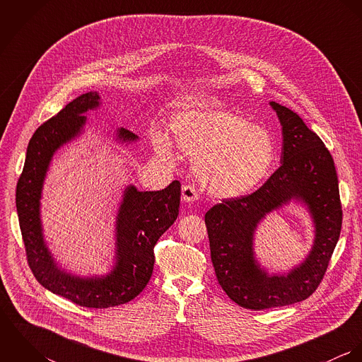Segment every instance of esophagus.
<instances>
[{"instance_id": "34e87169", "label": "esophagus", "mask_w": 362, "mask_h": 362, "mask_svg": "<svg viewBox=\"0 0 362 362\" xmlns=\"http://www.w3.org/2000/svg\"><path fill=\"white\" fill-rule=\"evenodd\" d=\"M181 199H182V202L191 204V202H194V201H198V199H199V195H198V192L195 191V188H194L192 185H184V187H182Z\"/></svg>"}]
</instances>
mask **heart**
I'll use <instances>...</instances> for the list:
<instances>
[{
	"label": "heart",
	"mask_w": 362,
	"mask_h": 362,
	"mask_svg": "<svg viewBox=\"0 0 362 362\" xmlns=\"http://www.w3.org/2000/svg\"><path fill=\"white\" fill-rule=\"evenodd\" d=\"M173 139L194 158V171L211 197L235 199L255 191L269 177L277 146L267 129L248 117L206 104L178 110L171 119ZM157 155L174 160V144L165 132H156Z\"/></svg>",
	"instance_id": "b5f03b06"
}]
</instances>
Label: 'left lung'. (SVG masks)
Returning <instances> with one entry per match:
<instances>
[{"mask_svg":"<svg viewBox=\"0 0 362 362\" xmlns=\"http://www.w3.org/2000/svg\"><path fill=\"white\" fill-rule=\"evenodd\" d=\"M270 105L281 124V165L254 194L223 199L205 214L216 277L226 294L247 310L291 305L312 296L339 241L343 218L332 155L297 112L276 102ZM291 200L310 211L314 244L290 272L270 275L255 257V231L266 214Z\"/></svg>","mask_w":362,"mask_h":362,"instance_id":"1","label":"left lung"}]
</instances>
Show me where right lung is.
Masks as SVG:
<instances>
[{
	"label": "right lung",
	"instance_id": "right-lung-1",
	"mask_svg": "<svg viewBox=\"0 0 362 362\" xmlns=\"http://www.w3.org/2000/svg\"><path fill=\"white\" fill-rule=\"evenodd\" d=\"M100 105L98 92L81 95L66 104L33 134L23 171L16 185V210L28 263L36 280L49 291L86 308H110L134 300L149 283L157 240L175 221L181 184L173 181L161 191H138L128 185L115 218V257L103 276L81 277L61 269L43 235L40 199L52 156L76 139L85 128L86 112ZM115 139L134 144L139 138L125 128L115 129Z\"/></svg>",
	"mask_w": 362,
	"mask_h": 362
}]
</instances>
